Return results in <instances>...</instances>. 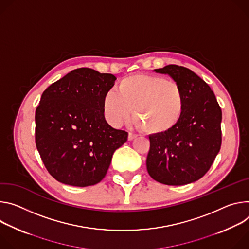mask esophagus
<instances>
[{"mask_svg":"<svg viewBox=\"0 0 249 249\" xmlns=\"http://www.w3.org/2000/svg\"><path fill=\"white\" fill-rule=\"evenodd\" d=\"M136 137H137L136 134H133V133L129 132V133H128V136H127V139H128V141H133L134 139H136Z\"/></svg>","mask_w":249,"mask_h":249,"instance_id":"34e87169","label":"esophagus"}]
</instances>
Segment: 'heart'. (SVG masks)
Masks as SVG:
<instances>
[{
	"label": "heart",
	"mask_w": 249,
	"mask_h": 249,
	"mask_svg": "<svg viewBox=\"0 0 249 249\" xmlns=\"http://www.w3.org/2000/svg\"><path fill=\"white\" fill-rule=\"evenodd\" d=\"M185 94L179 83L162 76L136 74L122 79L117 91L103 97V112L113 126H120L131 114L135 124L148 134L173 130L185 112Z\"/></svg>",
	"instance_id": "1"
}]
</instances>
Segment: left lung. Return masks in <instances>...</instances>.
<instances>
[{
    "label": "left lung",
    "mask_w": 249,
    "mask_h": 249,
    "mask_svg": "<svg viewBox=\"0 0 249 249\" xmlns=\"http://www.w3.org/2000/svg\"><path fill=\"white\" fill-rule=\"evenodd\" d=\"M154 71L179 83L186 102L184 116L173 130L149 135L148 174L165 185L195 182L208 172L220 149L222 109L210 86L192 70L171 64Z\"/></svg>",
    "instance_id": "1"
}]
</instances>
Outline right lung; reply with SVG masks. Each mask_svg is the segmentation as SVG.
<instances>
[{"mask_svg": "<svg viewBox=\"0 0 249 249\" xmlns=\"http://www.w3.org/2000/svg\"><path fill=\"white\" fill-rule=\"evenodd\" d=\"M117 78L91 68L72 70L41 95L36 110V144L58 182L87 187L103 180L127 132L105 120L103 97Z\"/></svg>", "mask_w": 249, "mask_h": 249, "instance_id": "add662e5", "label": "right lung"}]
</instances>
